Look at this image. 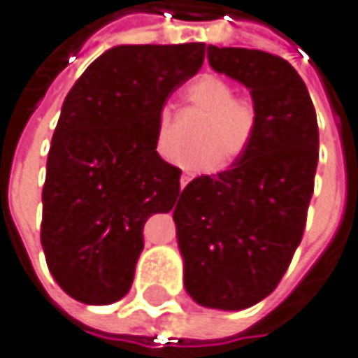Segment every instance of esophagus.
<instances>
[{"label":"esophagus","instance_id":"34e87169","mask_svg":"<svg viewBox=\"0 0 358 358\" xmlns=\"http://www.w3.org/2000/svg\"><path fill=\"white\" fill-rule=\"evenodd\" d=\"M190 180H192V174H182V176H180V188H184Z\"/></svg>","mask_w":358,"mask_h":358}]
</instances>
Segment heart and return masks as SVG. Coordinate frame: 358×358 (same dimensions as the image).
<instances>
[{
  "instance_id": "1",
  "label": "heart",
  "mask_w": 358,
  "mask_h": 358,
  "mask_svg": "<svg viewBox=\"0 0 358 358\" xmlns=\"http://www.w3.org/2000/svg\"><path fill=\"white\" fill-rule=\"evenodd\" d=\"M234 95V85L215 74H203L188 85L186 101L194 111L203 113V122L194 130L199 145L178 155V166L205 172L215 168L217 162L232 166L245 155L257 128V108L247 97ZM153 145L162 159L172 162L178 149V134L174 113L168 108L159 109L155 115Z\"/></svg>"
}]
</instances>
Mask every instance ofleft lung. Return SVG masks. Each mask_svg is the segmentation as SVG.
<instances>
[{
    "instance_id": "8db88e82",
    "label": "left lung",
    "mask_w": 358,
    "mask_h": 358,
    "mask_svg": "<svg viewBox=\"0 0 358 358\" xmlns=\"http://www.w3.org/2000/svg\"><path fill=\"white\" fill-rule=\"evenodd\" d=\"M209 66L245 85L257 128L245 155L186 184L174 207L184 288L207 309L241 311L269 296L301 245L320 159L313 101L282 57L207 47Z\"/></svg>"
}]
</instances>
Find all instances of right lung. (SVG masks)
I'll use <instances>...</instances> for the list:
<instances>
[{
    "instance_id": "obj_1",
    "label": "right lung",
    "mask_w": 358,
    "mask_h": 358,
    "mask_svg": "<svg viewBox=\"0 0 358 358\" xmlns=\"http://www.w3.org/2000/svg\"><path fill=\"white\" fill-rule=\"evenodd\" d=\"M203 59L205 43L115 45L66 95L47 155L41 245L68 296L111 305L130 290L145 222L180 194L182 172L153 145L155 115Z\"/></svg>"
}]
</instances>
